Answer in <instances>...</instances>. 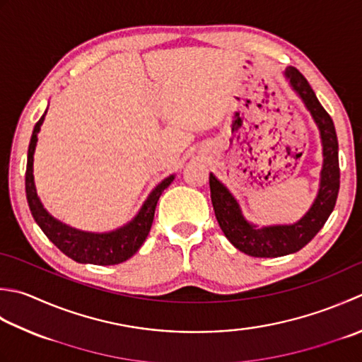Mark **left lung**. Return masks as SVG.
Masks as SVG:
<instances>
[{"label": "left lung", "mask_w": 362, "mask_h": 362, "mask_svg": "<svg viewBox=\"0 0 362 362\" xmlns=\"http://www.w3.org/2000/svg\"><path fill=\"white\" fill-rule=\"evenodd\" d=\"M284 76L292 89L300 95L304 106L313 116L320 130L323 146V166L320 173V188L314 204L300 221L293 224L257 226L246 221L242 209L230 191L210 174V194L214 204L218 224L229 242L252 257H281L300 251L320 230L334 205L341 185V169H339V144L332 119L318 102L315 92L298 69L287 67Z\"/></svg>", "instance_id": "obj_1"}]
</instances>
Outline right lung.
<instances>
[{
  "label": "right lung",
  "mask_w": 362,
  "mask_h": 362,
  "mask_svg": "<svg viewBox=\"0 0 362 362\" xmlns=\"http://www.w3.org/2000/svg\"><path fill=\"white\" fill-rule=\"evenodd\" d=\"M47 111L44 116L39 119V122L34 125L33 136L28 147V163H26V174H25V188H26V199L33 218L39 224L42 232L48 237L56 247L66 254L67 257L74 259L80 264H92V265H116L122 264L127 259H130L136 252L141 245L144 243L148 232H151L155 207L163 191H165L171 182L174 180V174L166 177L165 180L158 183L152 191L143 207L138 211L130 223H127L122 228L116 230L95 233V232H84L61 223L59 219L53 218L42 205L37 191L34 185V174H33V163H34V151L37 144V133L40 132V125L44 124Z\"/></svg>",
  "instance_id": "add662e5"
}]
</instances>
